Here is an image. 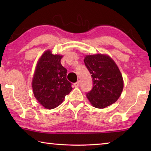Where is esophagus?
<instances>
[{"instance_id":"obj_1","label":"esophagus","mask_w":151,"mask_h":151,"mask_svg":"<svg viewBox=\"0 0 151 151\" xmlns=\"http://www.w3.org/2000/svg\"><path fill=\"white\" fill-rule=\"evenodd\" d=\"M79 84H80V81H76V83H74V85H75V87H78V86H79Z\"/></svg>"}]
</instances>
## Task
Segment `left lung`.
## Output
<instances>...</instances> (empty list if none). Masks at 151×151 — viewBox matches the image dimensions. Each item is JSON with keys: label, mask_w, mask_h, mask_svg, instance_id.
Returning <instances> with one entry per match:
<instances>
[{"label": "left lung", "mask_w": 151, "mask_h": 151, "mask_svg": "<svg viewBox=\"0 0 151 151\" xmlns=\"http://www.w3.org/2000/svg\"><path fill=\"white\" fill-rule=\"evenodd\" d=\"M85 65L93 78V88L86 93L92 105L104 109L115 103L123 89V81L115 63L108 56L88 55Z\"/></svg>", "instance_id": "obj_1"}]
</instances>
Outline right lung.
Returning a JSON list of instances; mask_svg holds the SVG:
<instances>
[{
    "instance_id": "right-lung-1",
    "label": "right lung",
    "mask_w": 151,
    "mask_h": 151,
    "mask_svg": "<svg viewBox=\"0 0 151 151\" xmlns=\"http://www.w3.org/2000/svg\"><path fill=\"white\" fill-rule=\"evenodd\" d=\"M62 57L46 51L36 68L32 84L33 93L46 109L58 106L73 89L72 83L66 79L67 70L60 63Z\"/></svg>"
}]
</instances>
